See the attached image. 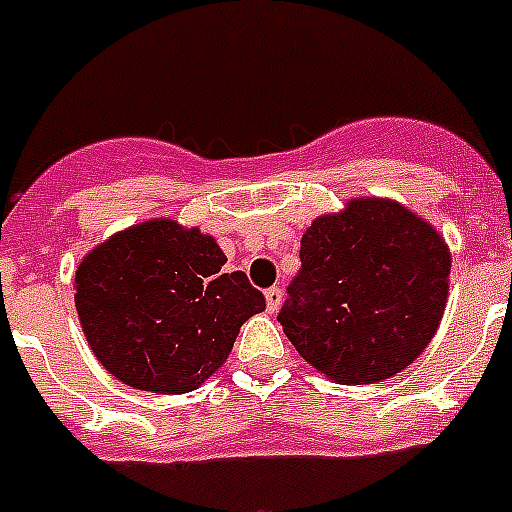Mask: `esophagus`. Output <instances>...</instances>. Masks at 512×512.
Segmentation results:
<instances>
[{
    "instance_id": "34e87169",
    "label": "esophagus",
    "mask_w": 512,
    "mask_h": 512,
    "mask_svg": "<svg viewBox=\"0 0 512 512\" xmlns=\"http://www.w3.org/2000/svg\"><path fill=\"white\" fill-rule=\"evenodd\" d=\"M281 299H284V294H281L279 287L266 289V309H269V312H276V309L281 307Z\"/></svg>"
}]
</instances>
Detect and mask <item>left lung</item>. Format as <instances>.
<instances>
[{"instance_id":"1","label":"left lung","mask_w":512,"mask_h":512,"mask_svg":"<svg viewBox=\"0 0 512 512\" xmlns=\"http://www.w3.org/2000/svg\"><path fill=\"white\" fill-rule=\"evenodd\" d=\"M299 274L279 312L307 363L345 386L414 363L437 332L452 256L439 233L388 200H353L302 236Z\"/></svg>"}]
</instances>
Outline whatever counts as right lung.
<instances>
[{
  "label": "right lung",
  "instance_id": "right-lung-1",
  "mask_svg": "<svg viewBox=\"0 0 512 512\" xmlns=\"http://www.w3.org/2000/svg\"><path fill=\"white\" fill-rule=\"evenodd\" d=\"M223 264L213 238L172 220L134 225L88 253L75 309L103 368L142 391H195L266 309L248 276Z\"/></svg>",
  "mask_w": 512,
  "mask_h": 512
}]
</instances>
